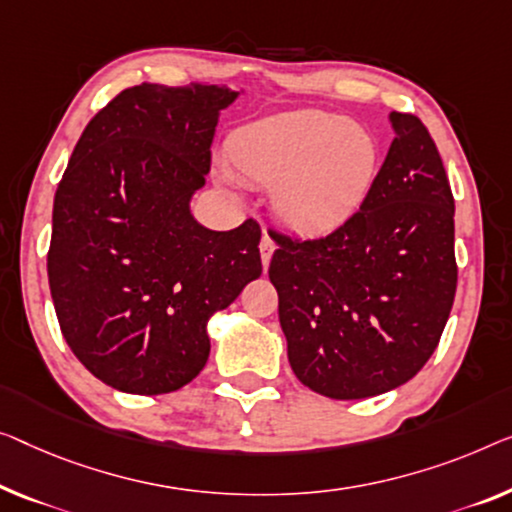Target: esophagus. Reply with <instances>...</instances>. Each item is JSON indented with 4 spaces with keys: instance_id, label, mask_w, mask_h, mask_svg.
<instances>
[{
    "instance_id": "1",
    "label": "esophagus",
    "mask_w": 512,
    "mask_h": 512,
    "mask_svg": "<svg viewBox=\"0 0 512 512\" xmlns=\"http://www.w3.org/2000/svg\"><path fill=\"white\" fill-rule=\"evenodd\" d=\"M273 250H276V243H273V239H271L269 234H264V236H262V241H259V253H262L264 271H266V266H269V262H271Z\"/></svg>"
}]
</instances>
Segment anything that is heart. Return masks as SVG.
<instances>
[{
    "instance_id": "1",
    "label": "heart",
    "mask_w": 512,
    "mask_h": 512,
    "mask_svg": "<svg viewBox=\"0 0 512 512\" xmlns=\"http://www.w3.org/2000/svg\"><path fill=\"white\" fill-rule=\"evenodd\" d=\"M377 142L340 114L289 110L241 128L230 163L243 181L273 186L289 227L324 232L358 209L377 174Z\"/></svg>"
}]
</instances>
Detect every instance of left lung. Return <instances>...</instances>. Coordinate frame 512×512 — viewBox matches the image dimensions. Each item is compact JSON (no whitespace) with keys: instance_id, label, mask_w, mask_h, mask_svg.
Masks as SVG:
<instances>
[{"instance_id":"1","label":"left lung","mask_w":512,"mask_h":512,"mask_svg":"<svg viewBox=\"0 0 512 512\" xmlns=\"http://www.w3.org/2000/svg\"><path fill=\"white\" fill-rule=\"evenodd\" d=\"M391 124V149L354 216L317 239L269 232L289 365L333 400L372 398L414 377L455 299V200L444 163L421 119L391 112Z\"/></svg>"}]
</instances>
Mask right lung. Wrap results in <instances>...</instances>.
Wrapping results in <instances>:
<instances>
[{"mask_svg":"<svg viewBox=\"0 0 512 512\" xmlns=\"http://www.w3.org/2000/svg\"><path fill=\"white\" fill-rule=\"evenodd\" d=\"M218 85L124 89L89 121L52 207L48 280L64 340L91 375L135 395L200 375L207 322L262 276L253 218L202 227L190 197L207 181Z\"/></svg>","mask_w":512,"mask_h":512,"instance_id":"obj_1","label":"right lung"}]
</instances>
